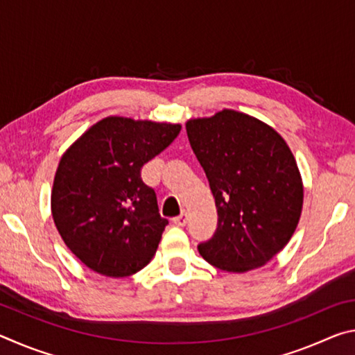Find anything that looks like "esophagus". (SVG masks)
I'll return each mask as SVG.
<instances>
[{"label":"esophagus","mask_w":355,"mask_h":355,"mask_svg":"<svg viewBox=\"0 0 355 355\" xmlns=\"http://www.w3.org/2000/svg\"><path fill=\"white\" fill-rule=\"evenodd\" d=\"M186 222H188V214H186L184 211L180 216H177V218H173V224L178 227H184Z\"/></svg>","instance_id":"1"}]
</instances>
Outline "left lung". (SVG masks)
I'll return each mask as SVG.
<instances>
[{
    "label": "left lung",
    "instance_id": "1",
    "mask_svg": "<svg viewBox=\"0 0 355 355\" xmlns=\"http://www.w3.org/2000/svg\"><path fill=\"white\" fill-rule=\"evenodd\" d=\"M186 131L218 208V228L199 244L200 255L227 272L263 266L290 241L302 213L293 152L272 127L235 110L189 119Z\"/></svg>",
    "mask_w": 355,
    "mask_h": 355
}]
</instances>
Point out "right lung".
<instances>
[{"mask_svg":"<svg viewBox=\"0 0 355 355\" xmlns=\"http://www.w3.org/2000/svg\"><path fill=\"white\" fill-rule=\"evenodd\" d=\"M180 130V123L110 116L65 150L53 182L51 214L65 245L89 269L119 279L152 261L167 219L141 169Z\"/></svg>","mask_w":355,"mask_h":355,"instance_id":"1","label":"right lung"}]
</instances>
